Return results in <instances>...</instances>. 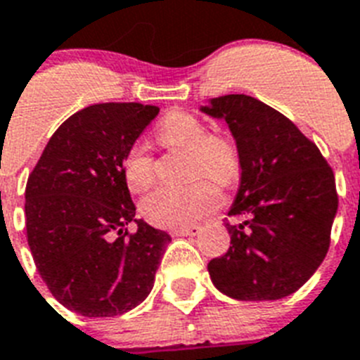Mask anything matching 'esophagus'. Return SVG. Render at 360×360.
I'll return each instance as SVG.
<instances>
[{"instance_id": "esophagus-1", "label": "esophagus", "mask_w": 360, "mask_h": 360, "mask_svg": "<svg viewBox=\"0 0 360 360\" xmlns=\"http://www.w3.org/2000/svg\"><path fill=\"white\" fill-rule=\"evenodd\" d=\"M199 232H201V226L188 225V226H181V229H175L174 234L175 236H198Z\"/></svg>"}]
</instances>
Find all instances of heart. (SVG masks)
I'll use <instances>...</instances> for the list:
<instances>
[{
  "label": "heart",
  "instance_id": "heart-1",
  "mask_svg": "<svg viewBox=\"0 0 360 360\" xmlns=\"http://www.w3.org/2000/svg\"><path fill=\"white\" fill-rule=\"evenodd\" d=\"M157 141L166 148L188 152L186 186H161L143 199L141 214L157 226L177 229L199 221L221 201L218 186H231L240 177L241 159L236 143L212 134L208 124L186 111H172L157 126ZM122 177L131 192H144L155 177V159L143 143L129 146L122 159ZM211 181H208L207 179ZM214 180L217 183H212Z\"/></svg>",
  "mask_w": 360,
  "mask_h": 360
}]
</instances>
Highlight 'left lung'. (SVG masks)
Wrapping results in <instances>:
<instances>
[{"mask_svg": "<svg viewBox=\"0 0 360 360\" xmlns=\"http://www.w3.org/2000/svg\"><path fill=\"white\" fill-rule=\"evenodd\" d=\"M236 139L241 183L226 221L231 247L210 259L214 285L236 300H278L313 276L331 241L339 195L316 144L280 111L247 95L203 105Z\"/></svg>", "mask_w": 360, "mask_h": 360, "instance_id": "obj_1", "label": "left lung"}]
</instances>
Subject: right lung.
<instances>
[{"label": "right lung", "mask_w": 360, "mask_h": 360, "mask_svg": "<svg viewBox=\"0 0 360 360\" xmlns=\"http://www.w3.org/2000/svg\"><path fill=\"white\" fill-rule=\"evenodd\" d=\"M157 113L139 102L84 108L54 131L29 174L32 259L51 295L78 315H122L153 288L172 238L135 219L122 159ZM131 221L135 233L127 231Z\"/></svg>", "instance_id": "1"}]
</instances>
